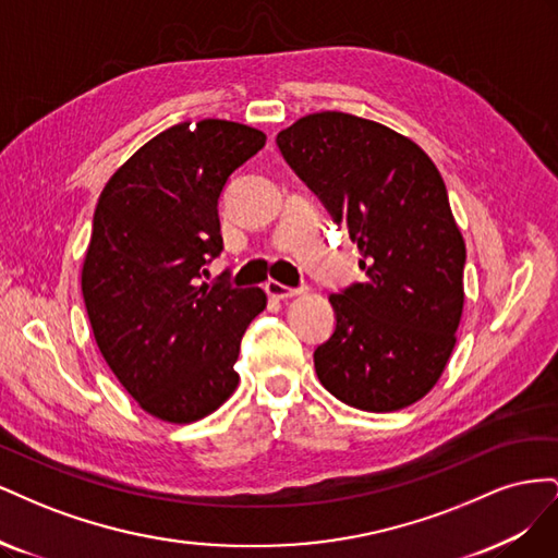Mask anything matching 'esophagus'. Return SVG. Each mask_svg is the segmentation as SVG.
<instances>
[{"instance_id":"esophagus-1","label":"esophagus","mask_w":558,"mask_h":558,"mask_svg":"<svg viewBox=\"0 0 558 558\" xmlns=\"http://www.w3.org/2000/svg\"><path fill=\"white\" fill-rule=\"evenodd\" d=\"M265 293H267L269 298H275V300H289V298L300 295L298 289H291V286H283V283H279V281H267V283H265Z\"/></svg>"}]
</instances>
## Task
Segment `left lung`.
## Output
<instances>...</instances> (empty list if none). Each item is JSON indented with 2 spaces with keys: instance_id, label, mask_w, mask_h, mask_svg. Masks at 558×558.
<instances>
[{
  "instance_id": "8db88e82",
  "label": "left lung",
  "mask_w": 558,
  "mask_h": 558,
  "mask_svg": "<svg viewBox=\"0 0 558 558\" xmlns=\"http://www.w3.org/2000/svg\"><path fill=\"white\" fill-rule=\"evenodd\" d=\"M277 144L363 256L365 281L330 295L318 381L363 412L410 408L442 377L465 302V240L440 172L410 137L342 111L302 116Z\"/></svg>"
}]
</instances>
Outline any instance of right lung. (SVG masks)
Returning a JSON list of instances; mask_svg holds the SVG:
<instances>
[{
    "instance_id": "1",
    "label": "right lung",
    "mask_w": 558,
    "mask_h": 558,
    "mask_svg": "<svg viewBox=\"0 0 558 558\" xmlns=\"http://www.w3.org/2000/svg\"><path fill=\"white\" fill-rule=\"evenodd\" d=\"M265 132L205 118L156 134L97 199L81 291L99 353L140 408L193 424L234 393L240 340L263 289L199 283L223 248L218 197Z\"/></svg>"
}]
</instances>
